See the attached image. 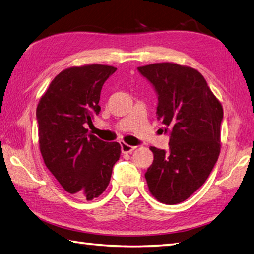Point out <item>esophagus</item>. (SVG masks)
<instances>
[{
	"mask_svg": "<svg viewBox=\"0 0 254 254\" xmlns=\"http://www.w3.org/2000/svg\"><path fill=\"white\" fill-rule=\"evenodd\" d=\"M120 145H121V152L122 153H131L136 148L135 146H131V145H127L126 143H123V142L120 143Z\"/></svg>",
	"mask_w": 254,
	"mask_h": 254,
	"instance_id": "obj_1",
	"label": "esophagus"
}]
</instances>
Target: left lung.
Masks as SVG:
<instances>
[{
    "label": "left lung",
    "mask_w": 254,
    "mask_h": 254,
    "mask_svg": "<svg viewBox=\"0 0 254 254\" xmlns=\"http://www.w3.org/2000/svg\"><path fill=\"white\" fill-rule=\"evenodd\" d=\"M137 69L157 94L156 115L170 137L168 150L150 147L147 186L159 202L181 203L202 187L218 159L223 107L192 67L166 62Z\"/></svg>",
    "instance_id": "8db88e82"
}]
</instances>
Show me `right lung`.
Wrapping results in <instances>:
<instances>
[{"label": "right lung", "instance_id": "obj_1", "mask_svg": "<svg viewBox=\"0 0 254 254\" xmlns=\"http://www.w3.org/2000/svg\"><path fill=\"white\" fill-rule=\"evenodd\" d=\"M117 71L101 64L75 66L58 74L38 104L39 147L47 168L64 190L91 201L106 190L121 146L86 128L100 111L102 85Z\"/></svg>", "mask_w": 254, "mask_h": 254}]
</instances>
